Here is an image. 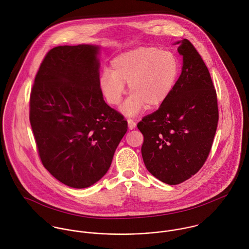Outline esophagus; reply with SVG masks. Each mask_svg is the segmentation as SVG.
Listing matches in <instances>:
<instances>
[{
    "mask_svg": "<svg viewBox=\"0 0 249 249\" xmlns=\"http://www.w3.org/2000/svg\"><path fill=\"white\" fill-rule=\"evenodd\" d=\"M127 124H128V128H129L130 130L134 129L135 126H136V123H135L133 120H131V119H128V120H127Z\"/></svg>",
    "mask_w": 249,
    "mask_h": 249,
    "instance_id": "1",
    "label": "esophagus"
}]
</instances>
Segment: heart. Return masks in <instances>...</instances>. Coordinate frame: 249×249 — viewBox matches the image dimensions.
Listing matches in <instances>:
<instances>
[{"mask_svg":"<svg viewBox=\"0 0 249 249\" xmlns=\"http://www.w3.org/2000/svg\"><path fill=\"white\" fill-rule=\"evenodd\" d=\"M180 71L178 56L158 47L143 46L124 52L110 63V71L100 76V89L107 104L117 106L127 83L131 94L122 108L128 116L141 112L144 107H161L175 89Z\"/></svg>","mask_w":249,"mask_h":249,"instance_id":"obj_1","label":"heart"}]
</instances>
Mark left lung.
<instances>
[{
	"label": "left lung",
	"instance_id": "left-lung-1",
	"mask_svg": "<svg viewBox=\"0 0 249 249\" xmlns=\"http://www.w3.org/2000/svg\"><path fill=\"white\" fill-rule=\"evenodd\" d=\"M178 44L183 67L175 89L137 124L143 135L145 168L169 185L186 181L202 168L218 122L216 93L208 68L189 40Z\"/></svg>",
	"mask_w": 249,
	"mask_h": 249
}]
</instances>
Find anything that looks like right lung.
<instances>
[{
  "instance_id": "1",
  "label": "right lung",
  "mask_w": 249,
  "mask_h": 249,
  "mask_svg": "<svg viewBox=\"0 0 249 249\" xmlns=\"http://www.w3.org/2000/svg\"><path fill=\"white\" fill-rule=\"evenodd\" d=\"M98 46H58L47 53L30 98V122L43 166L61 183L90 187L110 168L127 131L100 89Z\"/></svg>"
}]
</instances>
